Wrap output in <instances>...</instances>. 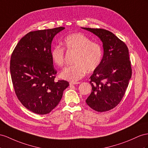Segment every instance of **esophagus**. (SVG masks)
<instances>
[{
  "label": "esophagus",
  "instance_id": "esophagus-1",
  "mask_svg": "<svg viewBox=\"0 0 148 148\" xmlns=\"http://www.w3.org/2000/svg\"><path fill=\"white\" fill-rule=\"evenodd\" d=\"M80 84V82H69L70 85H75V84Z\"/></svg>",
  "mask_w": 148,
  "mask_h": 148
}]
</instances>
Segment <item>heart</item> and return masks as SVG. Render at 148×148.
I'll use <instances>...</instances> for the list:
<instances>
[{"instance_id": "obj_1", "label": "heart", "mask_w": 148, "mask_h": 148, "mask_svg": "<svg viewBox=\"0 0 148 148\" xmlns=\"http://www.w3.org/2000/svg\"><path fill=\"white\" fill-rule=\"evenodd\" d=\"M64 47L68 52H75L74 64L65 68L60 73V77L71 82H75L89 73L97 69L103 56L101 45L92 42L84 34L77 32L67 36L62 41ZM51 57L52 62L58 67L65 64V51L62 47L56 46L52 49Z\"/></svg>"}]
</instances>
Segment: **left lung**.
Returning <instances> with one entry per match:
<instances>
[{
    "mask_svg": "<svg viewBox=\"0 0 148 148\" xmlns=\"http://www.w3.org/2000/svg\"><path fill=\"white\" fill-rule=\"evenodd\" d=\"M82 29L99 37L104 49L101 63L90 77L92 92L86 102L94 111H108L122 100L131 77L128 48L123 41L107 30Z\"/></svg>",
    "mask_w": 148,
    "mask_h": 148,
    "instance_id": "1",
    "label": "left lung"
}]
</instances>
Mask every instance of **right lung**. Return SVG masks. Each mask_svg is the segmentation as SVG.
<instances>
[{
    "instance_id": "add662e5",
    "label": "right lung",
    "mask_w": 148,
    "mask_h": 148,
    "mask_svg": "<svg viewBox=\"0 0 148 148\" xmlns=\"http://www.w3.org/2000/svg\"><path fill=\"white\" fill-rule=\"evenodd\" d=\"M64 27L31 31L17 43L11 55L10 71L18 99L38 114L54 109L69 84L55 81L57 71L51 57L53 38Z\"/></svg>"
}]
</instances>
